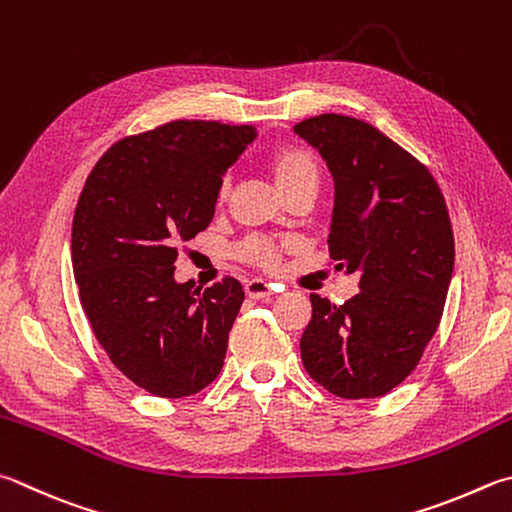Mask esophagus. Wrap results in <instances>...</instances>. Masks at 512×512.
I'll return each instance as SVG.
<instances>
[{"mask_svg":"<svg viewBox=\"0 0 512 512\" xmlns=\"http://www.w3.org/2000/svg\"><path fill=\"white\" fill-rule=\"evenodd\" d=\"M244 288H246V295L253 297V300H264V297L273 295V286L264 280H259V277H255V280H248Z\"/></svg>","mask_w":512,"mask_h":512,"instance_id":"esophagus-1","label":"esophagus"}]
</instances>
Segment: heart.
<instances>
[{"instance_id":"obj_1","label":"heart","mask_w":512,"mask_h":512,"mask_svg":"<svg viewBox=\"0 0 512 512\" xmlns=\"http://www.w3.org/2000/svg\"><path fill=\"white\" fill-rule=\"evenodd\" d=\"M268 170H271L277 190L284 197L288 192L300 188H318L320 183V165L315 156L297 145H284L268 156ZM226 188H221V197H224ZM284 246L275 244L271 239L264 237H250L239 246V257L244 262L264 268V271H275L282 262Z\"/></svg>"}]
</instances>
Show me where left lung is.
I'll return each instance as SVG.
<instances>
[{
  "mask_svg": "<svg viewBox=\"0 0 512 512\" xmlns=\"http://www.w3.org/2000/svg\"><path fill=\"white\" fill-rule=\"evenodd\" d=\"M293 129L336 185L331 259L360 273V293L342 306L311 295L304 369L333 396H385L416 369L441 322L454 268L448 206L430 170L365 120L322 114Z\"/></svg>",
  "mask_w": 512,
  "mask_h": 512,
  "instance_id": "8db88e82",
  "label": "left lung"
}]
</instances>
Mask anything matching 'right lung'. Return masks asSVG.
Segmentation results:
<instances>
[{
    "label": "right lung",
    "instance_id": "obj_1",
    "mask_svg": "<svg viewBox=\"0 0 512 512\" xmlns=\"http://www.w3.org/2000/svg\"><path fill=\"white\" fill-rule=\"evenodd\" d=\"M255 136L253 125L172 120L111 145L80 192V304L120 374L154 396L197 394L224 367L244 288L228 275L203 291L176 284L174 262L210 226L221 176Z\"/></svg>",
    "mask_w": 512,
    "mask_h": 512
}]
</instances>
